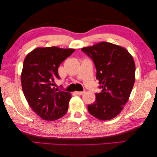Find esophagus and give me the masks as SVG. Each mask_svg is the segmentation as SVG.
Wrapping results in <instances>:
<instances>
[{"mask_svg": "<svg viewBox=\"0 0 157 157\" xmlns=\"http://www.w3.org/2000/svg\"><path fill=\"white\" fill-rule=\"evenodd\" d=\"M84 91H83V92H76V93L77 94H79V95H82V94H84Z\"/></svg>", "mask_w": 157, "mask_h": 157, "instance_id": "1", "label": "esophagus"}]
</instances>
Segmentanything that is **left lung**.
<instances>
[{"mask_svg": "<svg viewBox=\"0 0 157 157\" xmlns=\"http://www.w3.org/2000/svg\"><path fill=\"white\" fill-rule=\"evenodd\" d=\"M81 51L93 61L101 89L96 93L95 101L88 105V111L99 120H111L121 112L133 89L136 71L133 57L124 48L106 42Z\"/></svg>", "mask_w": 157, "mask_h": 157, "instance_id": "left-lung-1", "label": "left lung"}]
</instances>
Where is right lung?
Segmentation results:
<instances>
[{
    "mask_svg": "<svg viewBox=\"0 0 157 157\" xmlns=\"http://www.w3.org/2000/svg\"><path fill=\"white\" fill-rule=\"evenodd\" d=\"M72 48H37L28 53L23 65L21 86L30 106L42 119L58 120L66 114L71 94L56 88L58 69L74 52Z\"/></svg>",
    "mask_w": 157,
    "mask_h": 157,
    "instance_id": "1",
    "label": "right lung"
}]
</instances>
